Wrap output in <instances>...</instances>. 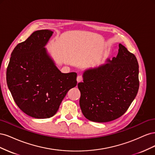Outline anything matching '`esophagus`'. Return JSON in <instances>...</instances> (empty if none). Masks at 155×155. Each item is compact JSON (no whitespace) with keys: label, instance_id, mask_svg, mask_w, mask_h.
Returning <instances> with one entry per match:
<instances>
[{"label":"esophagus","instance_id":"esophagus-1","mask_svg":"<svg viewBox=\"0 0 155 155\" xmlns=\"http://www.w3.org/2000/svg\"><path fill=\"white\" fill-rule=\"evenodd\" d=\"M82 81H83V76H81V75H79V76H78V77H77V81H78V83L81 82Z\"/></svg>","mask_w":155,"mask_h":155}]
</instances>
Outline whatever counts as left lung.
Here are the masks:
<instances>
[{
  "instance_id": "1",
  "label": "left lung",
  "mask_w": 155,
  "mask_h": 155,
  "mask_svg": "<svg viewBox=\"0 0 155 155\" xmlns=\"http://www.w3.org/2000/svg\"><path fill=\"white\" fill-rule=\"evenodd\" d=\"M83 73V82L78 87L82 113L94 122H108L127 110L139 88V66L136 56L119 44L112 60Z\"/></svg>"
}]
</instances>
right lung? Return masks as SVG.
<instances>
[{
    "instance_id": "add662e5",
    "label": "right lung",
    "mask_w": 155,
    "mask_h": 155,
    "mask_svg": "<svg viewBox=\"0 0 155 155\" xmlns=\"http://www.w3.org/2000/svg\"><path fill=\"white\" fill-rule=\"evenodd\" d=\"M52 34L37 30L18 43L7 68V85L14 101L35 118L53 116L68 91L77 85V74L61 73L44 48Z\"/></svg>"
}]
</instances>
